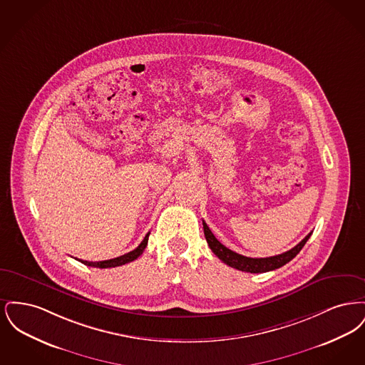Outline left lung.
I'll return each mask as SVG.
<instances>
[{
  "mask_svg": "<svg viewBox=\"0 0 365 365\" xmlns=\"http://www.w3.org/2000/svg\"><path fill=\"white\" fill-rule=\"evenodd\" d=\"M204 225V234L207 238L209 247L212 249V252L223 261L227 265L240 269V271H245V272H250V274H260V272H268V271H274L277 268L283 267L284 264H287L289 261L293 260L295 256L299 253V250L304 247V245L309 240V237L312 235L308 234L301 242L294 246L293 249L278 255V256H272V257H265V259H252V257H246L242 255H238L232 250H230L226 247L223 243L219 242L216 240V237L212 234V231L209 230L205 222H202Z\"/></svg>",
  "mask_w": 365,
  "mask_h": 365,
  "instance_id": "8db88e82",
  "label": "left lung"
}]
</instances>
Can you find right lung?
Here are the masks:
<instances>
[{
  "instance_id": "right-lung-1",
  "label": "right lung",
  "mask_w": 365,
  "mask_h": 365,
  "mask_svg": "<svg viewBox=\"0 0 365 365\" xmlns=\"http://www.w3.org/2000/svg\"><path fill=\"white\" fill-rule=\"evenodd\" d=\"M149 234H150V232H148V234L145 235L143 241L139 243V246L137 247V249H134V250H131V252H128V253L123 255V256H120V257H116V259H110V260L97 261V262L85 260L79 261H81L82 264H85V265H88V267H96V268H113V267L124 265V264H127V262H131V261H134L135 259H138L139 256L143 253V250H145V247H146V245H148ZM76 260H78V259H76Z\"/></svg>"
}]
</instances>
